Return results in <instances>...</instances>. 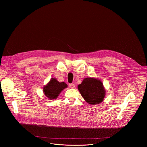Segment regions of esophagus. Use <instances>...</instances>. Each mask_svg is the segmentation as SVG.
<instances>
[{
	"mask_svg": "<svg viewBox=\"0 0 147 147\" xmlns=\"http://www.w3.org/2000/svg\"><path fill=\"white\" fill-rule=\"evenodd\" d=\"M69 87L70 88H72V89H73V88H75V84H69Z\"/></svg>",
	"mask_w": 147,
	"mask_h": 147,
	"instance_id": "obj_1",
	"label": "esophagus"
}]
</instances>
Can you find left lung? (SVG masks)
I'll return each mask as SVG.
<instances>
[{
    "mask_svg": "<svg viewBox=\"0 0 147 147\" xmlns=\"http://www.w3.org/2000/svg\"><path fill=\"white\" fill-rule=\"evenodd\" d=\"M78 87L83 98L90 105L99 104L105 98V88L101 81L98 79L85 78Z\"/></svg>",
    "mask_w": 147,
    "mask_h": 147,
    "instance_id": "1",
    "label": "left lung"
}]
</instances>
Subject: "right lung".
Listing matches in <instances>:
<instances>
[{"label": "right lung", "instance_id": "1", "mask_svg": "<svg viewBox=\"0 0 147 147\" xmlns=\"http://www.w3.org/2000/svg\"><path fill=\"white\" fill-rule=\"evenodd\" d=\"M67 85L64 82L60 83L56 79L51 78L50 82L43 88L45 95L50 100L56 99Z\"/></svg>", "mask_w": 147, "mask_h": 147}]
</instances>
